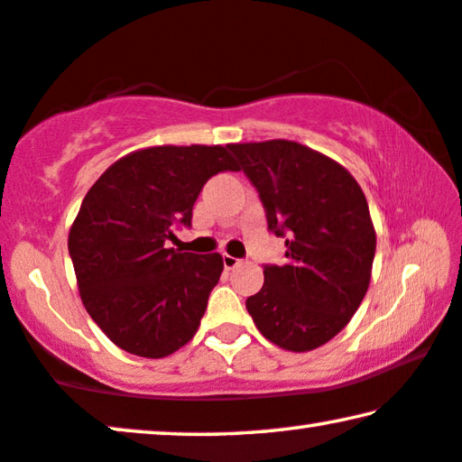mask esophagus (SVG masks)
Segmentation results:
<instances>
[{
    "mask_svg": "<svg viewBox=\"0 0 462 462\" xmlns=\"http://www.w3.org/2000/svg\"><path fill=\"white\" fill-rule=\"evenodd\" d=\"M240 263V261L236 257H232V254H224V267L226 270H234Z\"/></svg>",
    "mask_w": 462,
    "mask_h": 462,
    "instance_id": "34e87169",
    "label": "esophagus"
}]
</instances>
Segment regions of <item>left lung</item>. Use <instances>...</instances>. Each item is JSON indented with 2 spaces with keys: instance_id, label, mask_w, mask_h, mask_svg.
Here are the masks:
<instances>
[{
  "instance_id": "left-lung-1",
  "label": "left lung",
  "mask_w": 462,
  "mask_h": 462,
  "mask_svg": "<svg viewBox=\"0 0 462 462\" xmlns=\"http://www.w3.org/2000/svg\"><path fill=\"white\" fill-rule=\"evenodd\" d=\"M228 147L259 190L270 230L286 236V263L265 267L246 311L275 346L319 348L367 294L375 257L367 199L344 165L307 144L273 139Z\"/></svg>"
}]
</instances>
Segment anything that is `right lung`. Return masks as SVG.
<instances>
[{"label": "right lung", "mask_w": 462, "mask_h": 462, "mask_svg": "<svg viewBox=\"0 0 462 462\" xmlns=\"http://www.w3.org/2000/svg\"><path fill=\"white\" fill-rule=\"evenodd\" d=\"M238 170L222 144H157L120 157L82 199L68 234L80 300L116 346L163 359L197 334L219 253L165 249L171 224L190 226L203 184Z\"/></svg>", "instance_id": "add662e5"}]
</instances>
